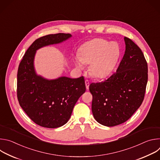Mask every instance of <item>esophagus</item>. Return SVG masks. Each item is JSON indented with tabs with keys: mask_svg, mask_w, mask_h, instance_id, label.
<instances>
[{
	"mask_svg": "<svg viewBox=\"0 0 160 160\" xmlns=\"http://www.w3.org/2000/svg\"><path fill=\"white\" fill-rule=\"evenodd\" d=\"M85 86H86V88L87 90H88L89 88V81L88 80H85Z\"/></svg>",
	"mask_w": 160,
	"mask_h": 160,
	"instance_id": "obj_1",
	"label": "esophagus"
}]
</instances>
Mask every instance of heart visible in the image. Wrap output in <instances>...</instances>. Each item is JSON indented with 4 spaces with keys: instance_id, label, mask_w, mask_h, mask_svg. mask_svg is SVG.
Listing matches in <instances>:
<instances>
[{
    "instance_id": "b5f03b06",
    "label": "heart",
    "mask_w": 160,
    "mask_h": 160,
    "mask_svg": "<svg viewBox=\"0 0 160 160\" xmlns=\"http://www.w3.org/2000/svg\"><path fill=\"white\" fill-rule=\"evenodd\" d=\"M120 54L118 45L101 38L91 40L80 48L75 61L82 68L83 64L90 65V72L93 77L103 78L108 76L115 67Z\"/></svg>"
}]
</instances>
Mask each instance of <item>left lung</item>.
I'll list each match as a JSON object with an SVG mask.
<instances>
[{"label":"left lung","instance_id":"8db88e82","mask_svg":"<svg viewBox=\"0 0 160 160\" xmlns=\"http://www.w3.org/2000/svg\"><path fill=\"white\" fill-rule=\"evenodd\" d=\"M125 51L117 72L89 86L92 111L100 124L113 127L127 121L141 105L148 82V64L141 49L125 37Z\"/></svg>","mask_w":160,"mask_h":160}]
</instances>
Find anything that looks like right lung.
<instances>
[{
	"instance_id": "right-lung-1",
	"label": "right lung",
	"mask_w": 160,
	"mask_h": 160,
	"mask_svg": "<svg viewBox=\"0 0 160 160\" xmlns=\"http://www.w3.org/2000/svg\"><path fill=\"white\" fill-rule=\"evenodd\" d=\"M70 33L50 34L37 38L21 61L17 75V96L20 106L36 124L54 128L66 124L79 98L85 92L83 77H66L48 80L37 75L34 69L36 51L49 45L61 43Z\"/></svg>"
}]
</instances>
